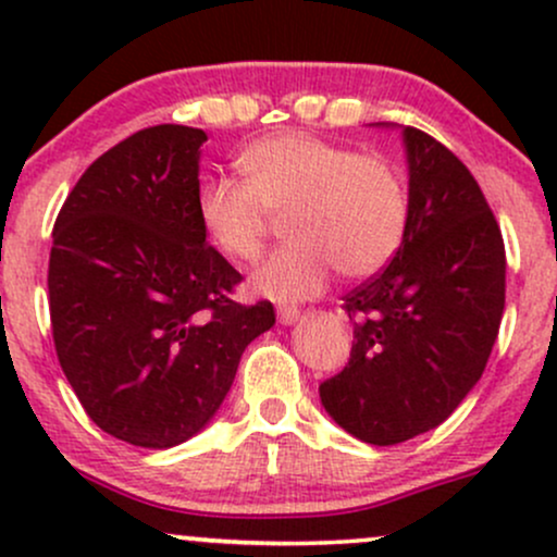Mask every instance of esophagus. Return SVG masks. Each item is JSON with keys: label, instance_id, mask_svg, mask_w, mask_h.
Masks as SVG:
<instances>
[{"label": "esophagus", "instance_id": "34e87169", "mask_svg": "<svg viewBox=\"0 0 557 557\" xmlns=\"http://www.w3.org/2000/svg\"><path fill=\"white\" fill-rule=\"evenodd\" d=\"M277 319H280V324H287V327H290V324H296L300 319V311L296 309V306H280Z\"/></svg>", "mask_w": 557, "mask_h": 557}]
</instances>
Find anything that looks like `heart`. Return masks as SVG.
<instances>
[{
    "label": "heart",
    "instance_id": "obj_1",
    "mask_svg": "<svg viewBox=\"0 0 557 557\" xmlns=\"http://www.w3.org/2000/svg\"><path fill=\"white\" fill-rule=\"evenodd\" d=\"M238 164L246 181L207 177L196 209L207 238L240 261L259 257L272 214H290L293 243L251 277L259 296L306 300L335 270L348 280L372 277L406 240L411 198L393 159L309 133H274L246 146Z\"/></svg>",
    "mask_w": 557,
    "mask_h": 557
}]
</instances>
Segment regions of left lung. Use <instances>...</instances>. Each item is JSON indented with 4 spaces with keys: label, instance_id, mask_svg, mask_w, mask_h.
<instances>
[{
    "label": "left lung",
    "instance_id": "obj_1",
    "mask_svg": "<svg viewBox=\"0 0 557 557\" xmlns=\"http://www.w3.org/2000/svg\"><path fill=\"white\" fill-rule=\"evenodd\" d=\"M400 133L406 240L343 298L356 319L354 348L343 372L319 385L324 411L369 445H398L443 424L487 367L505 309L503 235L474 175L426 133Z\"/></svg>",
    "mask_w": 557,
    "mask_h": 557
}]
</instances>
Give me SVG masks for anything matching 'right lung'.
<instances>
[{
  "instance_id": "1",
  "label": "right lung",
  "mask_w": 557,
  "mask_h": 557,
  "mask_svg": "<svg viewBox=\"0 0 557 557\" xmlns=\"http://www.w3.org/2000/svg\"><path fill=\"white\" fill-rule=\"evenodd\" d=\"M207 133L154 125L81 175L54 222L49 311L62 372L99 430L164 450L225 400L270 300L230 298L240 274L198 222Z\"/></svg>"
}]
</instances>
